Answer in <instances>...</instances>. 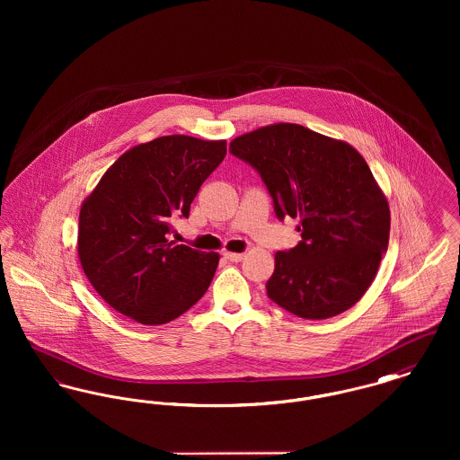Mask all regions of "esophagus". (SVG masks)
Segmentation results:
<instances>
[{"instance_id":"esophagus-1","label":"esophagus","mask_w":460,"mask_h":460,"mask_svg":"<svg viewBox=\"0 0 460 460\" xmlns=\"http://www.w3.org/2000/svg\"><path fill=\"white\" fill-rule=\"evenodd\" d=\"M243 253H231V252H226L224 253V259H227L229 262H240V261H243Z\"/></svg>"}]
</instances>
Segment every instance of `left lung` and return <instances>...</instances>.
Returning a JSON list of instances; mask_svg holds the SVG:
<instances>
[{
    "instance_id": "obj_1",
    "label": "left lung",
    "mask_w": 460,
    "mask_h": 460,
    "mask_svg": "<svg viewBox=\"0 0 460 460\" xmlns=\"http://www.w3.org/2000/svg\"><path fill=\"white\" fill-rule=\"evenodd\" d=\"M229 154L262 177L279 220L302 241L276 253L267 296L304 319H328L371 286L390 241V208L367 162L343 141L276 124L231 141Z\"/></svg>"
}]
</instances>
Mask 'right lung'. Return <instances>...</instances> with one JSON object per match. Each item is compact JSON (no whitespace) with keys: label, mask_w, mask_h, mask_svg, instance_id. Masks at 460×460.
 Wrapping results in <instances>:
<instances>
[{"label":"right lung","mask_w":460,"mask_h":460,"mask_svg":"<svg viewBox=\"0 0 460 460\" xmlns=\"http://www.w3.org/2000/svg\"><path fill=\"white\" fill-rule=\"evenodd\" d=\"M226 141L162 136L122 155L83 203L79 259L89 283L117 312L156 326L205 295L219 255L167 240L190 217L199 186L226 156Z\"/></svg>","instance_id":"add662e5"}]
</instances>
